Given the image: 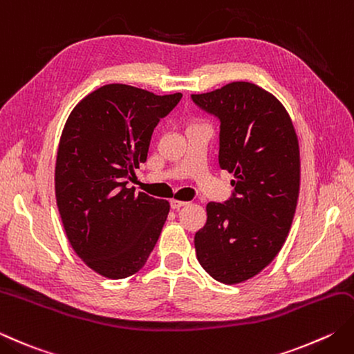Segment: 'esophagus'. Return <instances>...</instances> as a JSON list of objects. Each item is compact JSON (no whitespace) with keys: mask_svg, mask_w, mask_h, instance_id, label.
Returning a JSON list of instances; mask_svg holds the SVG:
<instances>
[{"mask_svg":"<svg viewBox=\"0 0 354 354\" xmlns=\"http://www.w3.org/2000/svg\"><path fill=\"white\" fill-rule=\"evenodd\" d=\"M189 203H185V201H178V199H171L170 201V207L173 210H178V209H181V207H184V205H187Z\"/></svg>","mask_w":354,"mask_h":354,"instance_id":"1","label":"esophagus"}]
</instances>
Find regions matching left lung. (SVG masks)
Here are the masks:
<instances>
[{"mask_svg":"<svg viewBox=\"0 0 354 354\" xmlns=\"http://www.w3.org/2000/svg\"><path fill=\"white\" fill-rule=\"evenodd\" d=\"M192 101L219 121V167L234 173L232 196L207 204L196 256L213 279L239 283L274 259L292 227L301 178L296 131L282 104L252 82Z\"/></svg>","mask_w":354,"mask_h":354,"instance_id":"left-lung-1","label":"left lung"}]
</instances>
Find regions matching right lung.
<instances>
[{
	"label": "right lung",
	"mask_w": 354,
	"mask_h": 354,
	"mask_svg": "<svg viewBox=\"0 0 354 354\" xmlns=\"http://www.w3.org/2000/svg\"><path fill=\"white\" fill-rule=\"evenodd\" d=\"M181 98L107 84L72 110L62 130L55 169L62 225L76 254L106 278L140 272L161 234L167 201L127 184L147 161L159 120Z\"/></svg>",
	"instance_id": "right-lung-1"
}]
</instances>
